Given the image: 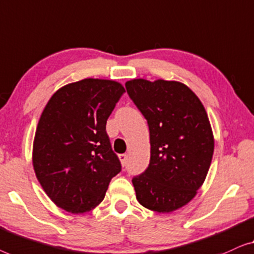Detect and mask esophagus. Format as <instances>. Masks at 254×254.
I'll list each match as a JSON object with an SVG mask.
<instances>
[{"instance_id":"34e87169","label":"esophagus","mask_w":254,"mask_h":254,"mask_svg":"<svg viewBox=\"0 0 254 254\" xmlns=\"http://www.w3.org/2000/svg\"><path fill=\"white\" fill-rule=\"evenodd\" d=\"M119 159H120L121 163H122V166H123V167L126 166V164H127V154H120V155H119Z\"/></svg>"}]
</instances>
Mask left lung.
Masks as SVG:
<instances>
[{
  "instance_id": "8db88e82",
  "label": "left lung",
  "mask_w": 254,
  "mask_h": 254,
  "mask_svg": "<svg viewBox=\"0 0 254 254\" xmlns=\"http://www.w3.org/2000/svg\"><path fill=\"white\" fill-rule=\"evenodd\" d=\"M127 94L148 123L151 160L132 180L145 208L170 213L195 197L208 173L214 135L197 95L176 80L142 78L126 83Z\"/></svg>"
}]
</instances>
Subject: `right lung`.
I'll list each match as a JSON object with an SVG mask.
<instances>
[{
  "mask_svg": "<svg viewBox=\"0 0 254 254\" xmlns=\"http://www.w3.org/2000/svg\"><path fill=\"white\" fill-rule=\"evenodd\" d=\"M124 92L119 81L86 78L64 85L44 108L32 162L39 183L60 208L72 214L93 209L121 171L106 124Z\"/></svg>",
  "mask_w": 254,
  "mask_h": 254,
  "instance_id": "add662e5",
  "label": "right lung"
}]
</instances>
